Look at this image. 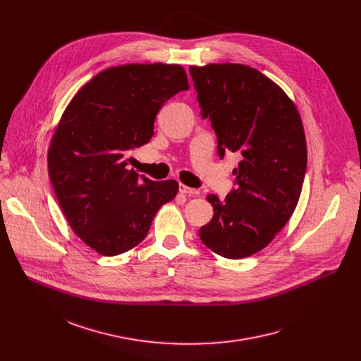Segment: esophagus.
I'll return each instance as SVG.
<instances>
[{
  "label": "esophagus",
  "instance_id": "1",
  "mask_svg": "<svg viewBox=\"0 0 361 361\" xmlns=\"http://www.w3.org/2000/svg\"><path fill=\"white\" fill-rule=\"evenodd\" d=\"M178 190H180L181 194H187V195H197V194H198V190L191 188V187H187V185H184V184H180Z\"/></svg>",
  "mask_w": 361,
  "mask_h": 361
}]
</instances>
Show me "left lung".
Wrapping results in <instances>:
<instances>
[{
  "mask_svg": "<svg viewBox=\"0 0 361 361\" xmlns=\"http://www.w3.org/2000/svg\"><path fill=\"white\" fill-rule=\"evenodd\" d=\"M202 118L212 121L220 159L241 156L235 188L207 200L214 216L200 228L216 254L238 260L263 250L287 224L307 167L300 114L287 94L259 70L243 64L190 67Z\"/></svg>",
  "mask_w": 361,
  "mask_h": 361,
  "instance_id": "8db88e82",
  "label": "left lung"
}]
</instances>
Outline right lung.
I'll return each mask as SVG.
<instances>
[{
	"instance_id": "add662e5",
	"label": "right lung",
	"mask_w": 361,
	"mask_h": 361,
	"mask_svg": "<svg viewBox=\"0 0 361 361\" xmlns=\"http://www.w3.org/2000/svg\"><path fill=\"white\" fill-rule=\"evenodd\" d=\"M188 90L177 64H126L97 74L71 99L48 148V173L73 231L101 255L138 245L177 191L128 167L133 149L154 134V120Z\"/></svg>"
}]
</instances>
